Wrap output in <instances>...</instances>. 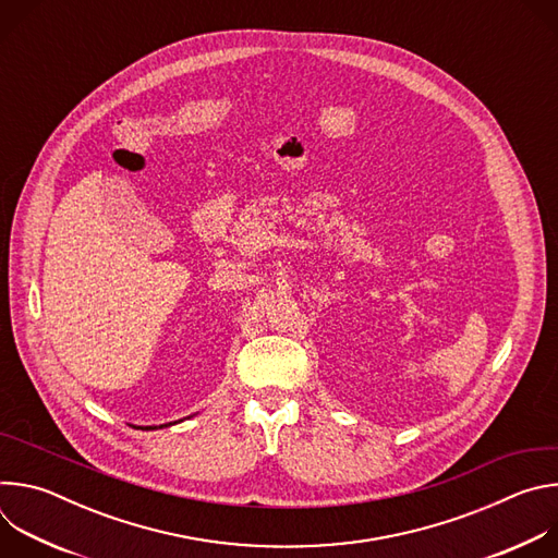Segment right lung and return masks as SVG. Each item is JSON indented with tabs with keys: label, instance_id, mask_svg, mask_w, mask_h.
<instances>
[{
	"label": "right lung",
	"instance_id": "right-lung-1",
	"mask_svg": "<svg viewBox=\"0 0 558 558\" xmlns=\"http://www.w3.org/2000/svg\"><path fill=\"white\" fill-rule=\"evenodd\" d=\"M149 428H151V426H149Z\"/></svg>",
	"mask_w": 558,
	"mask_h": 558
}]
</instances>
